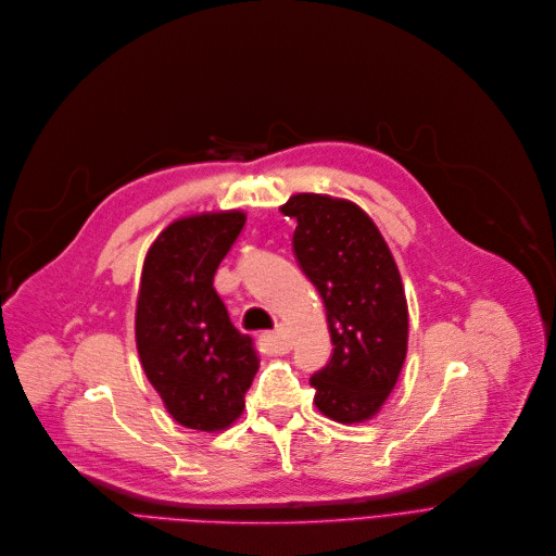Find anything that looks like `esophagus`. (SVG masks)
Instances as JSON below:
<instances>
[{"instance_id":"1","label":"esophagus","mask_w":556,"mask_h":556,"mask_svg":"<svg viewBox=\"0 0 556 556\" xmlns=\"http://www.w3.org/2000/svg\"><path fill=\"white\" fill-rule=\"evenodd\" d=\"M285 338H287V328L280 324V326H276L274 330L263 332V336H261V344H263L267 351H271V349L278 346Z\"/></svg>"}]
</instances>
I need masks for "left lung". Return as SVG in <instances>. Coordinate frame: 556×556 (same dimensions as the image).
I'll return each instance as SVG.
<instances>
[{
	"mask_svg": "<svg viewBox=\"0 0 556 556\" xmlns=\"http://www.w3.org/2000/svg\"><path fill=\"white\" fill-rule=\"evenodd\" d=\"M295 218L293 252L324 300L330 362L311 377L315 407L364 422L388 401L407 353V300L375 220L353 201L300 192L280 207Z\"/></svg>",
	"mask_w": 556,
	"mask_h": 556,
	"instance_id": "8db88e82",
	"label": "left lung"
}]
</instances>
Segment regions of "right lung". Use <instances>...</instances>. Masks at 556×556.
<instances>
[{
  "instance_id": "right-lung-1",
  "label": "right lung",
  "mask_w": 556,
  "mask_h": 556,
  "mask_svg": "<svg viewBox=\"0 0 556 556\" xmlns=\"http://www.w3.org/2000/svg\"><path fill=\"white\" fill-rule=\"evenodd\" d=\"M245 226L241 210L173 220L147 252L136 344L147 379L188 429H228L258 370L250 336L230 321L214 274Z\"/></svg>"
}]
</instances>
